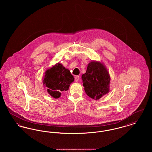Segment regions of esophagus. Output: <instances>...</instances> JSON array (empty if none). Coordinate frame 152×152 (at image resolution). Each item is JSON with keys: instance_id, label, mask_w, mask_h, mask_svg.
<instances>
[{"instance_id": "esophagus-1", "label": "esophagus", "mask_w": 152, "mask_h": 152, "mask_svg": "<svg viewBox=\"0 0 152 152\" xmlns=\"http://www.w3.org/2000/svg\"><path fill=\"white\" fill-rule=\"evenodd\" d=\"M79 80V76H76L75 77V80L76 82H78Z\"/></svg>"}]
</instances>
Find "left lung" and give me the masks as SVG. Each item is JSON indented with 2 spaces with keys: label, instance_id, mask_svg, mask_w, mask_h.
Masks as SVG:
<instances>
[{
  "label": "left lung",
  "instance_id": "8db88e82",
  "mask_svg": "<svg viewBox=\"0 0 152 152\" xmlns=\"http://www.w3.org/2000/svg\"><path fill=\"white\" fill-rule=\"evenodd\" d=\"M81 79L84 91L89 97L97 100L108 94L110 77L106 66L101 62L91 61Z\"/></svg>",
  "mask_w": 152,
  "mask_h": 152
}]
</instances>
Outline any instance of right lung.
I'll return each instance as SVG.
<instances>
[{
    "label": "right lung",
    "mask_w": 152,
    "mask_h": 152,
    "mask_svg": "<svg viewBox=\"0 0 152 152\" xmlns=\"http://www.w3.org/2000/svg\"><path fill=\"white\" fill-rule=\"evenodd\" d=\"M74 79L70 71L58 63L46 70L43 84L44 87L47 88L48 94L55 99H58L61 92L69 89Z\"/></svg>",
    "instance_id": "1"
}]
</instances>
